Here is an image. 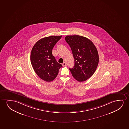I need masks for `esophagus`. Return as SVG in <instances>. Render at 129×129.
<instances>
[{
	"label": "esophagus",
	"mask_w": 129,
	"mask_h": 129,
	"mask_svg": "<svg viewBox=\"0 0 129 129\" xmlns=\"http://www.w3.org/2000/svg\"><path fill=\"white\" fill-rule=\"evenodd\" d=\"M62 66H65L66 65V63L65 62H63L62 63Z\"/></svg>",
	"instance_id": "1"
}]
</instances>
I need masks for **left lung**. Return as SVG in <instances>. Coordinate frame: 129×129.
Masks as SVG:
<instances>
[{"instance_id": "1", "label": "left lung", "mask_w": 129, "mask_h": 129, "mask_svg": "<svg viewBox=\"0 0 129 129\" xmlns=\"http://www.w3.org/2000/svg\"><path fill=\"white\" fill-rule=\"evenodd\" d=\"M65 39L74 59V67L70 71L78 81H86L93 74L99 63L96 48L89 39L81 36H67Z\"/></svg>"}]
</instances>
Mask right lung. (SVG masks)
<instances>
[{
  "label": "right lung",
  "instance_id": "add662e5",
  "mask_svg": "<svg viewBox=\"0 0 129 129\" xmlns=\"http://www.w3.org/2000/svg\"><path fill=\"white\" fill-rule=\"evenodd\" d=\"M61 37L62 36L44 37L38 41L32 48L30 55L32 67L37 75L45 81H53L62 67L52 54L53 47Z\"/></svg>",
  "mask_w": 129,
  "mask_h": 129
}]
</instances>
